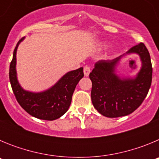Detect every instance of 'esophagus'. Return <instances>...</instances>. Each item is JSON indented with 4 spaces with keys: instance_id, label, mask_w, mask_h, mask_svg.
<instances>
[{
    "instance_id": "esophagus-1",
    "label": "esophagus",
    "mask_w": 159,
    "mask_h": 159,
    "mask_svg": "<svg viewBox=\"0 0 159 159\" xmlns=\"http://www.w3.org/2000/svg\"><path fill=\"white\" fill-rule=\"evenodd\" d=\"M90 72H91V67H89V66H85V67H84V75L85 76H88L90 74Z\"/></svg>"
}]
</instances>
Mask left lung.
I'll list each match as a JSON object with an SVG mask.
<instances>
[{
    "mask_svg": "<svg viewBox=\"0 0 159 159\" xmlns=\"http://www.w3.org/2000/svg\"><path fill=\"white\" fill-rule=\"evenodd\" d=\"M136 53L142 66L134 78L121 79L115 69L125 54ZM92 83V101L94 107L108 118L127 116L137 109L147 96L152 81V64L148 50L143 43L130 48L126 54L112 60H99L90 73Z\"/></svg>",
    "mask_w": 159,
    "mask_h": 159,
    "instance_id": "obj_1",
    "label": "left lung"
}]
</instances>
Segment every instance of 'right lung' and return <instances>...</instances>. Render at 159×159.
Masks as SVG:
<instances>
[{
  "label": "right lung",
  "instance_id": "obj_1",
  "mask_svg": "<svg viewBox=\"0 0 159 159\" xmlns=\"http://www.w3.org/2000/svg\"><path fill=\"white\" fill-rule=\"evenodd\" d=\"M24 38L18 41L10 63L9 80L12 92L21 107L33 117L50 121L59 119L69 108L75 87L84 77V68L80 67L68 71L57 84L46 91L41 92L25 91L18 82L16 70V50Z\"/></svg>",
  "mask_w": 159,
  "mask_h": 159
}]
</instances>
